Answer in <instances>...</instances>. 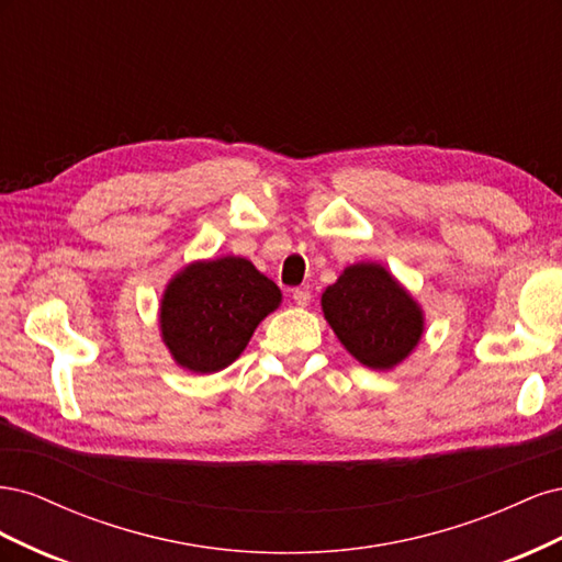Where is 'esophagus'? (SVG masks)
<instances>
[{
	"instance_id": "esophagus-1",
	"label": "esophagus",
	"mask_w": 562,
	"mask_h": 562,
	"mask_svg": "<svg viewBox=\"0 0 562 562\" xmlns=\"http://www.w3.org/2000/svg\"><path fill=\"white\" fill-rule=\"evenodd\" d=\"M293 300H295V304H300V307H307V304L312 302V291H310L307 285L295 288V291H293Z\"/></svg>"
}]
</instances>
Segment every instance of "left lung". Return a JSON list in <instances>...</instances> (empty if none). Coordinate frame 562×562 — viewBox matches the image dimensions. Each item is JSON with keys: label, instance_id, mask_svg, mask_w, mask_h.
<instances>
[{"label": "left lung", "instance_id": "8db88e82", "mask_svg": "<svg viewBox=\"0 0 562 562\" xmlns=\"http://www.w3.org/2000/svg\"><path fill=\"white\" fill-rule=\"evenodd\" d=\"M330 328L363 366L394 368L422 337L415 300L380 265H353L321 297Z\"/></svg>", "mask_w": 562, "mask_h": 562}]
</instances>
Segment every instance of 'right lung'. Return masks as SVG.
Returning a JSON list of instances; mask_svg holds the SVG:
<instances>
[{
	"label": "right lung",
	"mask_w": 562,
	"mask_h": 562,
	"mask_svg": "<svg viewBox=\"0 0 562 562\" xmlns=\"http://www.w3.org/2000/svg\"><path fill=\"white\" fill-rule=\"evenodd\" d=\"M281 291L244 258L196 262L161 300V333L173 359L192 372H217L239 356Z\"/></svg>",
	"instance_id": "obj_1"
}]
</instances>
